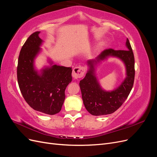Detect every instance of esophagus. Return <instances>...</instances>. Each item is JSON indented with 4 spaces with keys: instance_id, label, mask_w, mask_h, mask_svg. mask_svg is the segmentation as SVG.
Segmentation results:
<instances>
[{
    "instance_id": "obj_1",
    "label": "esophagus",
    "mask_w": 157,
    "mask_h": 157,
    "mask_svg": "<svg viewBox=\"0 0 157 157\" xmlns=\"http://www.w3.org/2000/svg\"><path fill=\"white\" fill-rule=\"evenodd\" d=\"M85 73V69L83 67H76L73 69L72 75L75 79L82 77Z\"/></svg>"
}]
</instances>
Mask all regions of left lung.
Instances as JSON below:
<instances>
[{
  "instance_id": "left-lung-1",
  "label": "left lung",
  "mask_w": 157,
  "mask_h": 157,
  "mask_svg": "<svg viewBox=\"0 0 157 157\" xmlns=\"http://www.w3.org/2000/svg\"><path fill=\"white\" fill-rule=\"evenodd\" d=\"M127 50L107 49L93 59L88 60V71L79 85L82 98L86 110L94 116L105 115L116 111L125 101L133 87L135 76L134 56L129 40L126 39ZM109 57H116L123 61L125 66L126 76L118 87L113 90H104L98 82L96 67L101 61Z\"/></svg>"
}]
</instances>
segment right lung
I'll return each mask as SVG.
<instances>
[{
    "instance_id": "right-lung-1",
    "label": "right lung",
    "mask_w": 157,
    "mask_h": 157,
    "mask_svg": "<svg viewBox=\"0 0 157 157\" xmlns=\"http://www.w3.org/2000/svg\"><path fill=\"white\" fill-rule=\"evenodd\" d=\"M40 33H33L22 46L18 58L17 82L23 98L31 107L53 115L62 107L65 90L72 81V69L54 64L50 58L49 65L40 70L36 68L35 59L44 42L39 37Z\"/></svg>"
}]
</instances>
